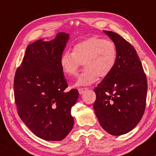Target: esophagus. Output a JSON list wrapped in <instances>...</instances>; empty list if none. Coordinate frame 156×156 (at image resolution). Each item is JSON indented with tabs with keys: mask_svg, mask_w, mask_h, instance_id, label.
<instances>
[{
	"mask_svg": "<svg viewBox=\"0 0 156 156\" xmlns=\"http://www.w3.org/2000/svg\"><path fill=\"white\" fill-rule=\"evenodd\" d=\"M87 88H86V87H82V88H79L78 89V91H79V93L80 94H82L83 93L85 92L87 90Z\"/></svg>",
	"mask_w": 156,
	"mask_h": 156,
	"instance_id": "obj_1",
	"label": "esophagus"
}]
</instances>
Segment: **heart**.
<instances>
[{"mask_svg": "<svg viewBox=\"0 0 156 156\" xmlns=\"http://www.w3.org/2000/svg\"><path fill=\"white\" fill-rule=\"evenodd\" d=\"M117 61L114 42L92 37L75 44L72 52H64L60 59L62 69L68 76H75L81 66L85 69L78 76L75 84L86 86L94 83L98 76L105 78L112 73Z\"/></svg>", "mask_w": 156, "mask_h": 156, "instance_id": "b5f03b06", "label": "heart"}]
</instances>
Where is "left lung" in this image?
Returning <instances> with one entry per match:
<instances>
[{"instance_id":"1","label":"left lung","mask_w":156,"mask_h":156,"mask_svg":"<svg viewBox=\"0 0 156 156\" xmlns=\"http://www.w3.org/2000/svg\"><path fill=\"white\" fill-rule=\"evenodd\" d=\"M116 44L114 70L94 89L96 116L101 127L113 136L129 133L141 119L146 108L148 84L136 51L119 34L104 30Z\"/></svg>"}]
</instances>
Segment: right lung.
<instances>
[{
  "instance_id": "add662e5",
  "label": "right lung",
  "mask_w": 156,
  "mask_h": 156,
  "mask_svg": "<svg viewBox=\"0 0 156 156\" xmlns=\"http://www.w3.org/2000/svg\"><path fill=\"white\" fill-rule=\"evenodd\" d=\"M69 35L57 34L27 47L22 65L14 77L17 112L30 131L45 140H61L74 125L71 108L77 101L76 89L69 91L60 59Z\"/></svg>"
}]
</instances>
